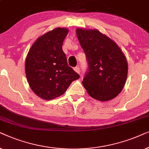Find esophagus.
<instances>
[{
	"instance_id": "esophagus-1",
	"label": "esophagus",
	"mask_w": 149,
	"mask_h": 149,
	"mask_svg": "<svg viewBox=\"0 0 149 149\" xmlns=\"http://www.w3.org/2000/svg\"><path fill=\"white\" fill-rule=\"evenodd\" d=\"M73 69H74V71H76V73H79V74H80V67H74V68H73Z\"/></svg>"
}]
</instances>
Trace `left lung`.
Returning a JSON list of instances; mask_svg holds the SVG:
<instances>
[{"instance_id": "left-lung-1", "label": "left lung", "mask_w": 149, "mask_h": 149, "mask_svg": "<svg viewBox=\"0 0 149 149\" xmlns=\"http://www.w3.org/2000/svg\"><path fill=\"white\" fill-rule=\"evenodd\" d=\"M88 69L82 84L93 98L106 102L116 97L127 76L125 56L114 41L97 30H76Z\"/></svg>"}]
</instances>
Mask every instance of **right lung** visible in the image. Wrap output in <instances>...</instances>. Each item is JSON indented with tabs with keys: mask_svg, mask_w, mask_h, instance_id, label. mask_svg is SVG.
Here are the masks:
<instances>
[{
	"mask_svg": "<svg viewBox=\"0 0 149 149\" xmlns=\"http://www.w3.org/2000/svg\"><path fill=\"white\" fill-rule=\"evenodd\" d=\"M68 30L56 28L39 37L28 53L25 71L29 86L39 97L50 100L64 94L80 78L67 64L63 51Z\"/></svg>",
	"mask_w": 149,
	"mask_h": 149,
	"instance_id": "obj_1",
	"label": "right lung"
}]
</instances>
